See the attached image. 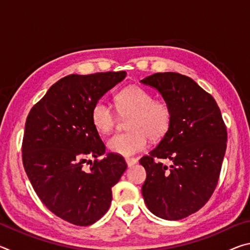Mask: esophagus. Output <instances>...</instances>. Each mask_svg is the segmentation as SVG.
Wrapping results in <instances>:
<instances>
[{"label":"esophagus","mask_w":250,"mask_h":250,"mask_svg":"<svg viewBox=\"0 0 250 250\" xmlns=\"http://www.w3.org/2000/svg\"><path fill=\"white\" fill-rule=\"evenodd\" d=\"M125 162L128 164V167H132L138 162V160L135 158H125Z\"/></svg>","instance_id":"esophagus-1"}]
</instances>
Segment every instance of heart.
<instances>
[{"label": "heart", "mask_w": 250, "mask_h": 250, "mask_svg": "<svg viewBox=\"0 0 250 250\" xmlns=\"http://www.w3.org/2000/svg\"><path fill=\"white\" fill-rule=\"evenodd\" d=\"M117 111L128 117L126 132L116 133L107 141L110 152L129 156L143 151L147 139L159 141L164 138L172 125V109L167 101L154 99L153 95L143 87L131 86L122 88L115 95ZM90 120L100 133H109L115 128L117 117L112 109L103 100H98L90 109Z\"/></svg>", "instance_id": "heart-1"}]
</instances>
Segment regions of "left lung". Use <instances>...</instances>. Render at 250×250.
<instances>
[{"label":"left lung","mask_w":250,"mask_h":250,"mask_svg":"<svg viewBox=\"0 0 250 250\" xmlns=\"http://www.w3.org/2000/svg\"><path fill=\"white\" fill-rule=\"evenodd\" d=\"M141 83L160 91L173 115L166 137L140 159L146 171L142 195L156 216L177 221L202 208L213 195L227 129L216 101L188 76L156 73Z\"/></svg>","instance_id":"1"}]
</instances>
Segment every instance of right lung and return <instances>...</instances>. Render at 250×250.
<instances>
[{"label":"right lung","instance_id":"1","mask_svg":"<svg viewBox=\"0 0 250 250\" xmlns=\"http://www.w3.org/2000/svg\"><path fill=\"white\" fill-rule=\"evenodd\" d=\"M125 76H66L33 105L25 122L22 159L34 191L52 213L74 225L89 226L107 213L112 186L126 168L122 155L98 159L105 146L90 120L92 104Z\"/></svg>","mask_w":250,"mask_h":250}]
</instances>
